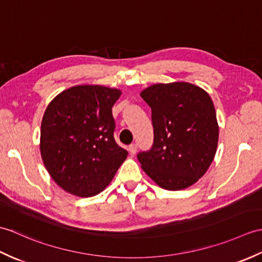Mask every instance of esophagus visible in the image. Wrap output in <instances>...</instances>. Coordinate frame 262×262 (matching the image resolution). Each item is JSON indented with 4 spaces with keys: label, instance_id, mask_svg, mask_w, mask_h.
<instances>
[{
    "label": "esophagus",
    "instance_id": "1",
    "mask_svg": "<svg viewBox=\"0 0 262 262\" xmlns=\"http://www.w3.org/2000/svg\"><path fill=\"white\" fill-rule=\"evenodd\" d=\"M129 153L132 154V155H134V154H136V152H137V145L136 144H132V145L129 146Z\"/></svg>",
    "mask_w": 262,
    "mask_h": 262
}]
</instances>
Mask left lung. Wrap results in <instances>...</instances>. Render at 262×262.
<instances>
[{
	"label": "left lung",
	"instance_id": "8db88e82",
	"mask_svg": "<svg viewBox=\"0 0 262 262\" xmlns=\"http://www.w3.org/2000/svg\"><path fill=\"white\" fill-rule=\"evenodd\" d=\"M152 110L154 142L137 154L142 169L166 190L192 186L208 170L219 143L209 94L187 82L154 84L141 92Z\"/></svg>",
	"mask_w": 262,
	"mask_h": 262
}]
</instances>
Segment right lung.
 <instances>
[{
  "mask_svg": "<svg viewBox=\"0 0 262 262\" xmlns=\"http://www.w3.org/2000/svg\"><path fill=\"white\" fill-rule=\"evenodd\" d=\"M120 94L118 89L76 85L48 104L41 120V159L65 191L96 196L126 160L128 152L115 142L111 110Z\"/></svg>",
  "mask_w": 262,
  "mask_h": 262,
  "instance_id": "obj_1",
  "label": "right lung"
}]
</instances>
